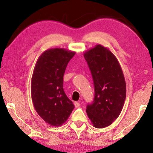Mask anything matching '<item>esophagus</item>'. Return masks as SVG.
Wrapping results in <instances>:
<instances>
[{"mask_svg": "<svg viewBox=\"0 0 153 153\" xmlns=\"http://www.w3.org/2000/svg\"><path fill=\"white\" fill-rule=\"evenodd\" d=\"M74 105L76 108H78V107L80 106V103L78 102H74Z\"/></svg>", "mask_w": 153, "mask_h": 153, "instance_id": "obj_1", "label": "esophagus"}]
</instances>
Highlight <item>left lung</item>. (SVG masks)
<instances>
[{
    "mask_svg": "<svg viewBox=\"0 0 153 153\" xmlns=\"http://www.w3.org/2000/svg\"><path fill=\"white\" fill-rule=\"evenodd\" d=\"M84 58L92 74L95 97L86 112L93 126L112 124L122 112L126 97V84L121 66L108 48L101 45L85 51Z\"/></svg>",
    "mask_w": 153,
    "mask_h": 153,
    "instance_id": "left-lung-1",
    "label": "left lung"
}]
</instances>
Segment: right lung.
I'll use <instances>...</instances> for the list:
<instances>
[{
    "label": "right lung",
    "mask_w": 153,
    "mask_h": 153,
    "mask_svg": "<svg viewBox=\"0 0 153 153\" xmlns=\"http://www.w3.org/2000/svg\"><path fill=\"white\" fill-rule=\"evenodd\" d=\"M75 54L65 48H50L35 64L31 82L32 102L39 116L51 126L62 125L74 108L64 93L63 77Z\"/></svg>",
    "instance_id": "obj_1"
}]
</instances>
